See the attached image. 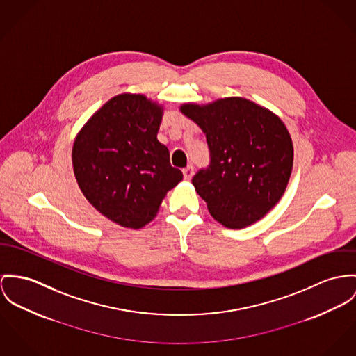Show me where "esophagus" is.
Listing matches in <instances>:
<instances>
[{
	"label": "esophagus",
	"instance_id": "1",
	"mask_svg": "<svg viewBox=\"0 0 356 356\" xmlns=\"http://www.w3.org/2000/svg\"><path fill=\"white\" fill-rule=\"evenodd\" d=\"M183 175H184V179L186 180H191L192 176H193V166L188 165L183 169Z\"/></svg>",
	"mask_w": 356,
	"mask_h": 356
}]
</instances>
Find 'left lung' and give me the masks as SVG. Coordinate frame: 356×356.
<instances>
[{
	"label": "left lung",
	"mask_w": 356,
	"mask_h": 356,
	"mask_svg": "<svg viewBox=\"0 0 356 356\" xmlns=\"http://www.w3.org/2000/svg\"><path fill=\"white\" fill-rule=\"evenodd\" d=\"M180 110L206 134L210 164L192 184L210 214L230 229L263 218L282 197L293 169V142L283 122L243 97Z\"/></svg>",
	"instance_id": "8db88e82"
}]
</instances>
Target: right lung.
Segmentation results:
<instances>
[{"label":"right lung","instance_id":"add662e5","mask_svg":"<svg viewBox=\"0 0 356 356\" xmlns=\"http://www.w3.org/2000/svg\"><path fill=\"white\" fill-rule=\"evenodd\" d=\"M163 108L142 95H118L83 126L73 146L77 183L89 203L124 227L156 217L183 173L159 142Z\"/></svg>","mask_w":356,"mask_h":356}]
</instances>
